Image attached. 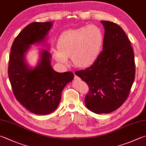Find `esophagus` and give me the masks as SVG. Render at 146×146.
I'll use <instances>...</instances> for the list:
<instances>
[{
    "instance_id": "1",
    "label": "esophagus",
    "mask_w": 146,
    "mask_h": 146,
    "mask_svg": "<svg viewBox=\"0 0 146 146\" xmlns=\"http://www.w3.org/2000/svg\"><path fill=\"white\" fill-rule=\"evenodd\" d=\"M74 79H75L76 81H80L81 80V78H79V77L77 76L76 75H74Z\"/></svg>"
}]
</instances>
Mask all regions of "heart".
Instances as JSON below:
<instances>
[{
    "label": "heart",
    "mask_w": 146,
    "mask_h": 146,
    "mask_svg": "<svg viewBox=\"0 0 146 146\" xmlns=\"http://www.w3.org/2000/svg\"><path fill=\"white\" fill-rule=\"evenodd\" d=\"M103 39L101 29L95 25L67 30L60 35L53 57L63 66H67L68 58H72L77 67H89L98 57Z\"/></svg>",
    "instance_id": "b5f03b06"
}]
</instances>
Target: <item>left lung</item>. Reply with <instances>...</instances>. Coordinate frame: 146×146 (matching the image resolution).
Returning a JSON list of instances; mask_svg holds the SVG:
<instances>
[{
    "instance_id": "1",
    "label": "left lung",
    "mask_w": 146,
    "mask_h": 146,
    "mask_svg": "<svg viewBox=\"0 0 146 146\" xmlns=\"http://www.w3.org/2000/svg\"><path fill=\"white\" fill-rule=\"evenodd\" d=\"M101 23L105 29L102 51L90 67L76 72L88 85L85 104L96 114L109 113L123 105L135 72L133 50L124 30L113 22Z\"/></svg>"
}]
</instances>
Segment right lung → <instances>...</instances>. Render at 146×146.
Wrapping results in <instances>:
<instances>
[{
    "label": "right lung",
    "instance_id": "add662e5",
    "mask_svg": "<svg viewBox=\"0 0 146 146\" xmlns=\"http://www.w3.org/2000/svg\"><path fill=\"white\" fill-rule=\"evenodd\" d=\"M52 26L51 22H34L25 27L14 40L9 55L8 75L14 95L25 109L38 115L55 111L63 90L74 79L72 72L53 70L51 55L46 49L40 50L36 67H30L27 63L30 46L44 42Z\"/></svg>",
    "mask_w": 146,
    "mask_h": 146
}]
</instances>
